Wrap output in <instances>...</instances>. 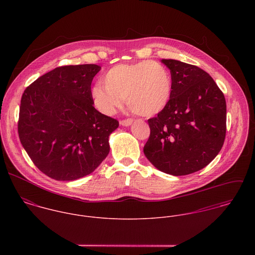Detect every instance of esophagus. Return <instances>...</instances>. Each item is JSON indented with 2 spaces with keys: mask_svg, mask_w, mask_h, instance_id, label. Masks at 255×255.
I'll return each instance as SVG.
<instances>
[{
  "mask_svg": "<svg viewBox=\"0 0 255 255\" xmlns=\"http://www.w3.org/2000/svg\"><path fill=\"white\" fill-rule=\"evenodd\" d=\"M132 123H133V120H131V119H127V120H123V121L120 122V124H121L122 126H124V127H128V126H130Z\"/></svg>",
  "mask_w": 255,
  "mask_h": 255,
  "instance_id": "obj_1",
  "label": "esophagus"
}]
</instances>
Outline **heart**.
<instances>
[{"instance_id":"heart-1","label":"heart","mask_w":255,"mask_h":255,"mask_svg":"<svg viewBox=\"0 0 255 255\" xmlns=\"http://www.w3.org/2000/svg\"><path fill=\"white\" fill-rule=\"evenodd\" d=\"M91 90L95 107L104 115H114L127 98L128 107L134 114L152 117L169 105L173 79L169 70L154 61L120 64L111 68Z\"/></svg>"}]
</instances>
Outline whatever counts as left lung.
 Wrapping results in <instances>:
<instances>
[{"instance_id": "1", "label": "left lung", "mask_w": 255, "mask_h": 255, "mask_svg": "<svg viewBox=\"0 0 255 255\" xmlns=\"http://www.w3.org/2000/svg\"><path fill=\"white\" fill-rule=\"evenodd\" d=\"M171 72L172 98L148 120L146 158L158 170L184 176L206 167L225 141L227 106L223 92L200 68L177 60L161 61Z\"/></svg>"}]
</instances>
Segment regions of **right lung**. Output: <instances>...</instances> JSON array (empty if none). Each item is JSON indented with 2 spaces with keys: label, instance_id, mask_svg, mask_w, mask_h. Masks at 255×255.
Returning a JSON list of instances; mask_svg holds the SVG:
<instances>
[{
  "label": "right lung",
  "instance_id": "add662e5",
  "mask_svg": "<svg viewBox=\"0 0 255 255\" xmlns=\"http://www.w3.org/2000/svg\"><path fill=\"white\" fill-rule=\"evenodd\" d=\"M97 65L64 66L43 74L24 90L17 130L37 168L57 181L91 174L109 154L119 122L93 107L91 82Z\"/></svg>",
  "mask_w": 255,
  "mask_h": 255
}]
</instances>
